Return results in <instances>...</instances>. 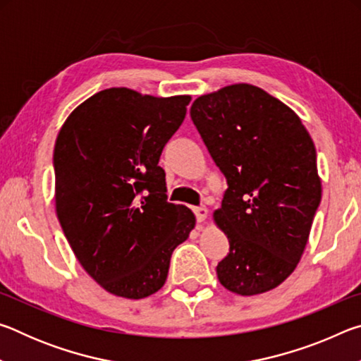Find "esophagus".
Segmentation results:
<instances>
[{
	"mask_svg": "<svg viewBox=\"0 0 361 361\" xmlns=\"http://www.w3.org/2000/svg\"><path fill=\"white\" fill-rule=\"evenodd\" d=\"M194 213H195V218H197V223H204L207 216H209V210H207L205 207H195Z\"/></svg>",
	"mask_w": 361,
	"mask_h": 361,
	"instance_id": "obj_1",
	"label": "esophagus"
}]
</instances>
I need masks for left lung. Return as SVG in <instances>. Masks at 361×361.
<instances>
[{"mask_svg": "<svg viewBox=\"0 0 361 361\" xmlns=\"http://www.w3.org/2000/svg\"><path fill=\"white\" fill-rule=\"evenodd\" d=\"M191 119L228 181L213 213L229 240L219 283L240 296L274 290L301 259L322 199L312 138L290 106L252 84L200 95Z\"/></svg>", "mask_w": 361, "mask_h": 361, "instance_id": "left-lung-1", "label": "left lung"}]
</instances>
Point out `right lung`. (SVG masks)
I'll use <instances>...</instances> for the list:
<instances>
[{"mask_svg": "<svg viewBox=\"0 0 361 361\" xmlns=\"http://www.w3.org/2000/svg\"><path fill=\"white\" fill-rule=\"evenodd\" d=\"M189 102L105 89L73 109L57 135V218L84 271L114 296L161 290L170 256L195 226L188 207L167 202L159 167Z\"/></svg>", "mask_w": 361, "mask_h": 361, "instance_id": "right-lung-1", "label": "right lung"}]
</instances>
